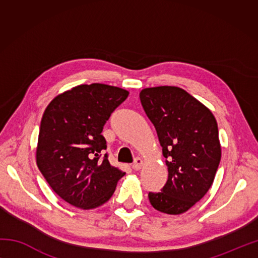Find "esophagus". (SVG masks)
Wrapping results in <instances>:
<instances>
[{
    "mask_svg": "<svg viewBox=\"0 0 258 258\" xmlns=\"http://www.w3.org/2000/svg\"><path fill=\"white\" fill-rule=\"evenodd\" d=\"M142 166H143V160L141 159V158H135V160H134V163H133V168L135 169V171H140V169L142 168Z\"/></svg>",
    "mask_w": 258,
    "mask_h": 258,
    "instance_id": "34e87169",
    "label": "esophagus"
}]
</instances>
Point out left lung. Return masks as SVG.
Masks as SVG:
<instances>
[{"label":"left lung","instance_id":"1","mask_svg":"<svg viewBox=\"0 0 258 258\" xmlns=\"http://www.w3.org/2000/svg\"><path fill=\"white\" fill-rule=\"evenodd\" d=\"M140 100L163 147L168 178L160 192H149L151 206L178 215L199 202L212 186L221 160L215 117L181 87H147Z\"/></svg>","mask_w":258,"mask_h":258}]
</instances>
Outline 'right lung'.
Wrapping results in <instances>:
<instances>
[{
    "label": "right lung",
    "mask_w": 258,
    "mask_h": 258,
    "mask_svg": "<svg viewBox=\"0 0 258 258\" xmlns=\"http://www.w3.org/2000/svg\"><path fill=\"white\" fill-rule=\"evenodd\" d=\"M128 91L107 84H82L47 104L41 120L36 164L42 175L64 202L93 209L111 198L125 175L113 167L101 134L111 112Z\"/></svg>",
    "instance_id": "obj_1"
}]
</instances>
